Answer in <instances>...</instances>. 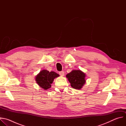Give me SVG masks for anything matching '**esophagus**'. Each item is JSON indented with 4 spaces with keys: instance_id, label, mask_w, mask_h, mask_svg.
<instances>
[{
    "instance_id": "esophagus-1",
    "label": "esophagus",
    "mask_w": 126,
    "mask_h": 126,
    "mask_svg": "<svg viewBox=\"0 0 126 126\" xmlns=\"http://www.w3.org/2000/svg\"><path fill=\"white\" fill-rule=\"evenodd\" d=\"M59 75L61 76H63L64 75V71H60L59 72Z\"/></svg>"
}]
</instances>
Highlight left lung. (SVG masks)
Wrapping results in <instances>:
<instances>
[{"instance_id":"obj_1","label":"left lung","mask_w":126,"mask_h":126,"mask_svg":"<svg viewBox=\"0 0 126 126\" xmlns=\"http://www.w3.org/2000/svg\"><path fill=\"white\" fill-rule=\"evenodd\" d=\"M71 87L80 90L85 83V74L80 70H73L66 75Z\"/></svg>"}]
</instances>
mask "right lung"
I'll return each mask as SVG.
<instances>
[{
  "mask_svg": "<svg viewBox=\"0 0 126 126\" xmlns=\"http://www.w3.org/2000/svg\"><path fill=\"white\" fill-rule=\"evenodd\" d=\"M59 76L55 72H49L46 70H43L36 77V81L40 87L44 90L48 89L51 86V84L54 79Z\"/></svg>",
  "mask_w": 126,
  "mask_h": 126,
  "instance_id": "obj_1",
  "label": "right lung"
}]
</instances>
